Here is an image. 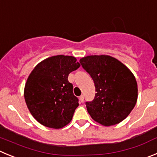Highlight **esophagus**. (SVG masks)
I'll use <instances>...</instances> for the list:
<instances>
[{
	"label": "esophagus",
	"instance_id": "1",
	"mask_svg": "<svg viewBox=\"0 0 157 157\" xmlns=\"http://www.w3.org/2000/svg\"><path fill=\"white\" fill-rule=\"evenodd\" d=\"M80 103H83V101H84V98H83V95H81V96L80 97Z\"/></svg>",
	"mask_w": 157,
	"mask_h": 157
}]
</instances>
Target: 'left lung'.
I'll use <instances>...</instances> for the list:
<instances>
[{
  "mask_svg": "<svg viewBox=\"0 0 157 157\" xmlns=\"http://www.w3.org/2000/svg\"><path fill=\"white\" fill-rule=\"evenodd\" d=\"M80 63L94 83V98L86 102L91 118L105 126L121 122L137 101L138 87L132 73L110 56H88Z\"/></svg>",
  "mask_w": 157,
  "mask_h": 157,
  "instance_id": "8db88e82",
  "label": "left lung"
}]
</instances>
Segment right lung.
I'll use <instances>...</instances> for the list:
<instances>
[{
	"mask_svg": "<svg viewBox=\"0 0 157 157\" xmlns=\"http://www.w3.org/2000/svg\"><path fill=\"white\" fill-rule=\"evenodd\" d=\"M80 66L74 56H54L39 63L29 76L25 100L30 113L42 125L60 128L70 122L79 100L68 76Z\"/></svg>",
	"mask_w": 157,
	"mask_h": 157,
	"instance_id": "right-lung-1",
	"label": "right lung"
}]
</instances>
